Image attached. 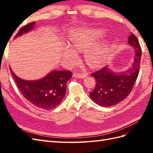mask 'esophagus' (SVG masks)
Instances as JSON below:
<instances>
[{
  "instance_id": "34e87169",
  "label": "esophagus",
  "mask_w": 153,
  "mask_h": 153,
  "mask_svg": "<svg viewBox=\"0 0 153 153\" xmlns=\"http://www.w3.org/2000/svg\"><path fill=\"white\" fill-rule=\"evenodd\" d=\"M87 74H79L77 72H75L73 74V77H75V78H79V79H82V78H85V77H87Z\"/></svg>"
}]
</instances>
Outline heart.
I'll return each instance as SVG.
<instances>
[{
  "mask_svg": "<svg viewBox=\"0 0 153 153\" xmlns=\"http://www.w3.org/2000/svg\"><path fill=\"white\" fill-rule=\"evenodd\" d=\"M105 32L100 29H79L71 32L69 36L70 46L62 51V57L67 63L76 62V52L85 51V58L90 66H97L102 64L108 56L110 45L106 42L97 44L105 36Z\"/></svg>",
  "mask_w": 153,
  "mask_h": 153,
  "instance_id": "obj_1",
  "label": "heart"
}]
</instances>
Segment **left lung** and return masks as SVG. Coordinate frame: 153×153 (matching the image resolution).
<instances>
[{"instance_id": "1", "label": "left lung", "mask_w": 153, "mask_h": 153, "mask_svg": "<svg viewBox=\"0 0 153 153\" xmlns=\"http://www.w3.org/2000/svg\"><path fill=\"white\" fill-rule=\"evenodd\" d=\"M128 44L134 48L135 58L131 66L123 71H116L108 66L92 73L96 80L95 88L90 93L94 102L103 107L116 105L124 100L131 93L137 78L141 57V48L137 38L131 33Z\"/></svg>"}]
</instances>
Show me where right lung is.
Instances as JSON below:
<instances>
[{"mask_svg":"<svg viewBox=\"0 0 153 153\" xmlns=\"http://www.w3.org/2000/svg\"><path fill=\"white\" fill-rule=\"evenodd\" d=\"M35 22L21 28L14 39L33 30ZM19 91L29 102L45 110L56 107L62 102L66 92V83L72 73L70 71L54 70L43 78L37 80H24L19 78L10 68Z\"/></svg>","mask_w":153,"mask_h":153,"instance_id":"right-lung-1","label":"right lung"}]
</instances>
